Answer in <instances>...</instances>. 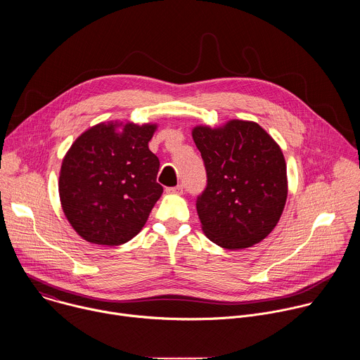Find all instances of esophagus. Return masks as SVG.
Returning <instances> with one entry per match:
<instances>
[{
  "instance_id": "34e87169",
  "label": "esophagus",
  "mask_w": 360,
  "mask_h": 360,
  "mask_svg": "<svg viewBox=\"0 0 360 360\" xmlns=\"http://www.w3.org/2000/svg\"><path fill=\"white\" fill-rule=\"evenodd\" d=\"M167 192H169V193H182L184 192V186L182 185L169 186V188H167Z\"/></svg>"
}]
</instances>
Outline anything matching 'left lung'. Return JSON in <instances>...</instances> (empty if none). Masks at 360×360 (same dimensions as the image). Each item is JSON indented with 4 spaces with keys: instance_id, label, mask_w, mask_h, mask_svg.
I'll return each mask as SVG.
<instances>
[{
    "instance_id": "8db88e82",
    "label": "left lung",
    "mask_w": 360,
    "mask_h": 360,
    "mask_svg": "<svg viewBox=\"0 0 360 360\" xmlns=\"http://www.w3.org/2000/svg\"><path fill=\"white\" fill-rule=\"evenodd\" d=\"M192 136L207 171L196 198L202 229L225 249H243L276 226L288 196L286 164L258 124L233 120L224 128L196 127Z\"/></svg>"
}]
</instances>
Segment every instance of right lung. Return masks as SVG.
<instances>
[{"label": "right lung", "instance_id": "obj_1", "mask_svg": "<svg viewBox=\"0 0 360 360\" xmlns=\"http://www.w3.org/2000/svg\"><path fill=\"white\" fill-rule=\"evenodd\" d=\"M155 125L99 124L70 148L60 174V198L72 228L88 242L121 245L145 225L164 188L160 160L148 148Z\"/></svg>", "mask_w": 360, "mask_h": 360}]
</instances>
